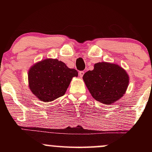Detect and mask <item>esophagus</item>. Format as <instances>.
I'll use <instances>...</instances> for the list:
<instances>
[{"label": "esophagus", "instance_id": "34e87169", "mask_svg": "<svg viewBox=\"0 0 152 152\" xmlns=\"http://www.w3.org/2000/svg\"><path fill=\"white\" fill-rule=\"evenodd\" d=\"M83 74H84V71H79V72H78V75H79L80 77H82V76H83Z\"/></svg>", "mask_w": 152, "mask_h": 152}]
</instances>
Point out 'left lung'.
I'll return each mask as SVG.
<instances>
[{"instance_id":"left-lung-1","label":"left lung","mask_w":152,"mask_h":152,"mask_svg":"<svg viewBox=\"0 0 152 152\" xmlns=\"http://www.w3.org/2000/svg\"><path fill=\"white\" fill-rule=\"evenodd\" d=\"M83 79L92 96L103 104H113L123 96L129 85V76L120 67L110 63H97Z\"/></svg>"}]
</instances>
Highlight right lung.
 Masks as SVG:
<instances>
[{"mask_svg":"<svg viewBox=\"0 0 152 152\" xmlns=\"http://www.w3.org/2000/svg\"><path fill=\"white\" fill-rule=\"evenodd\" d=\"M78 71L69 69L57 59H46L36 64L28 71L29 88L40 100L49 102L65 94Z\"/></svg>","mask_w":152,"mask_h":152,"instance_id":"obj_1","label":"right lung"}]
</instances>
